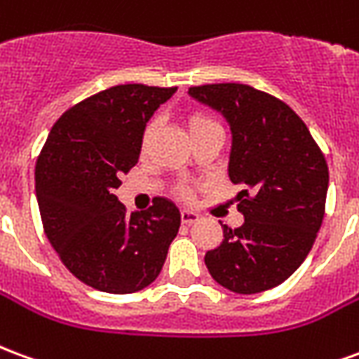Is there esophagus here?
Instances as JSON below:
<instances>
[{
    "label": "esophagus",
    "mask_w": 359,
    "mask_h": 359,
    "mask_svg": "<svg viewBox=\"0 0 359 359\" xmlns=\"http://www.w3.org/2000/svg\"><path fill=\"white\" fill-rule=\"evenodd\" d=\"M180 219H182V223H184V225H192V223H196V221H200V215H198L196 211L187 210V208H184V210L180 211Z\"/></svg>",
    "instance_id": "obj_1"
}]
</instances>
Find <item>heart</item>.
<instances>
[{
	"label": "heart",
	"instance_id": "obj_1",
	"mask_svg": "<svg viewBox=\"0 0 359 359\" xmlns=\"http://www.w3.org/2000/svg\"><path fill=\"white\" fill-rule=\"evenodd\" d=\"M213 123H215L213 118L208 117V115H202V113H194V115H190V118H188V126H190V130H192V128H198V126H203V125H213ZM151 130H154V123H149V125L146 126L144 140H148Z\"/></svg>",
	"mask_w": 359,
	"mask_h": 359
}]
</instances>
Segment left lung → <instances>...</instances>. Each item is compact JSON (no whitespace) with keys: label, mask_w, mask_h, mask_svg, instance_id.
<instances>
[{"label":"left lung","mask_w":359,"mask_h":359,"mask_svg":"<svg viewBox=\"0 0 359 359\" xmlns=\"http://www.w3.org/2000/svg\"><path fill=\"white\" fill-rule=\"evenodd\" d=\"M188 94L231 125L229 179L241 184L238 229L205 254L210 275L238 294L285 283L306 259L325 215L329 167L308 126L275 95L236 82L192 86Z\"/></svg>","instance_id":"8db88e82"}]
</instances>
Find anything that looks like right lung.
I'll use <instances>...</instances> for the list:
<instances>
[{"instance_id":"right-lung-1","label":"right lung","mask_w":359,"mask_h":359,"mask_svg":"<svg viewBox=\"0 0 359 359\" xmlns=\"http://www.w3.org/2000/svg\"><path fill=\"white\" fill-rule=\"evenodd\" d=\"M177 88L121 84L67 109L51 126L36 161V198L43 233L84 285L130 294L151 285L180 226V211L156 198L126 213L121 175L138 163L146 123Z\"/></svg>"}]
</instances>
